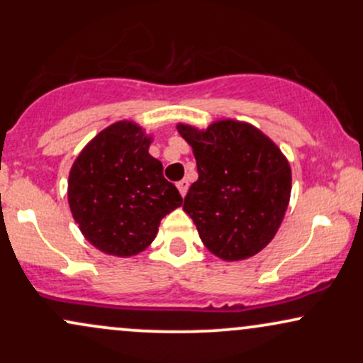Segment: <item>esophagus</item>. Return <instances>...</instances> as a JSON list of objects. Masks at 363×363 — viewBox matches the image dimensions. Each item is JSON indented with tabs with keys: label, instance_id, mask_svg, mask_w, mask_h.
Wrapping results in <instances>:
<instances>
[{
	"label": "esophagus",
	"instance_id": "34e87169",
	"mask_svg": "<svg viewBox=\"0 0 363 363\" xmlns=\"http://www.w3.org/2000/svg\"><path fill=\"white\" fill-rule=\"evenodd\" d=\"M187 187H189V181H187V179H182V181L177 182V189H179V193H181L182 196H186Z\"/></svg>",
	"mask_w": 363,
	"mask_h": 363
}]
</instances>
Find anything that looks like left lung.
Returning a JSON list of instances; mask_svg holds the SVG:
<instances>
[{
	"label": "left lung",
	"instance_id": "obj_1",
	"mask_svg": "<svg viewBox=\"0 0 363 363\" xmlns=\"http://www.w3.org/2000/svg\"><path fill=\"white\" fill-rule=\"evenodd\" d=\"M193 147L198 181L182 210L203 244L225 261L247 259L280 228L290 201L291 170L280 148L257 128L225 119L199 131L177 124Z\"/></svg>",
	"mask_w": 363,
	"mask_h": 363
}]
</instances>
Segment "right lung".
I'll list each match as a JSON object with an SVG mask.
<instances>
[{
    "label": "right lung",
    "mask_w": 363,
    "mask_h": 363,
    "mask_svg": "<svg viewBox=\"0 0 363 363\" xmlns=\"http://www.w3.org/2000/svg\"><path fill=\"white\" fill-rule=\"evenodd\" d=\"M152 138L119 121L99 133L74 160L68 201L91 245L111 256H135L155 239L160 220L182 205L162 162L148 153Z\"/></svg>",
    "instance_id": "add662e5"
}]
</instances>
